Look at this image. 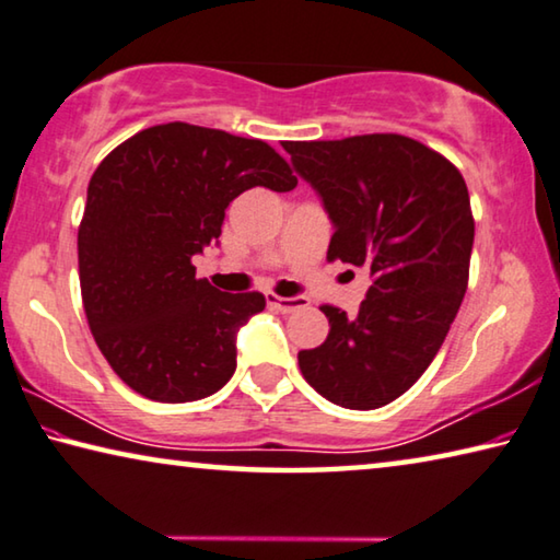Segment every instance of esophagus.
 <instances>
[{
	"label": "esophagus",
	"mask_w": 560,
	"mask_h": 560,
	"mask_svg": "<svg viewBox=\"0 0 560 560\" xmlns=\"http://www.w3.org/2000/svg\"><path fill=\"white\" fill-rule=\"evenodd\" d=\"M265 298H268V305L280 310V313H295V310L305 305V300L302 298H278V295H272V292H268Z\"/></svg>",
	"instance_id": "esophagus-1"
}]
</instances>
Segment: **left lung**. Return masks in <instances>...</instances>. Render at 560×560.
I'll list each match as a JSON object with an SVG mask.
<instances>
[{
    "label": "left lung",
    "mask_w": 560,
    "mask_h": 560,
    "mask_svg": "<svg viewBox=\"0 0 560 560\" xmlns=\"http://www.w3.org/2000/svg\"><path fill=\"white\" fill-rule=\"evenodd\" d=\"M335 223L327 260L370 268L360 315L323 305L327 340L298 354L310 387L345 409L401 397L442 347L469 285L471 200L459 168L399 133L285 141Z\"/></svg>",
    "instance_id": "8db88e82"
}]
</instances>
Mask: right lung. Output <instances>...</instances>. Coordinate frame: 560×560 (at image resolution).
<instances>
[{
    "label": "right lung",
    "mask_w": 560,
    "mask_h": 560,
    "mask_svg": "<svg viewBox=\"0 0 560 560\" xmlns=\"http://www.w3.org/2000/svg\"><path fill=\"white\" fill-rule=\"evenodd\" d=\"M298 186L258 139L183 121L143 128L89 180L79 282L91 335L128 387L166 405L210 397L235 372V332L265 310L260 292H220L194 255L220 237L247 188Z\"/></svg>",
    "instance_id": "1"
}]
</instances>
